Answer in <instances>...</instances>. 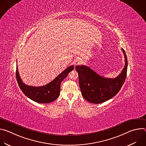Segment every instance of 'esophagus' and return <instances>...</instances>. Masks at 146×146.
<instances>
[{"instance_id":"34e87169","label":"esophagus","mask_w":146,"mask_h":146,"mask_svg":"<svg viewBox=\"0 0 146 146\" xmlns=\"http://www.w3.org/2000/svg\"><path fill=\"white\" fill-rule=\"evenodd\" d=\"M81 59L80 58H77L74 61H73V64L74 65H80L81 63Z\"/></svg>"}]
</instances>
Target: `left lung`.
I'll return each mask as SVG.
<instances>
[{
  "label": "left lung",
  "mask_w": 146,
  "mask_h": 146,
  "mask_svg": "<svg viewBox=\"0 0 146 146\" xmlns=\"http://www.w3.org/2000/svg\"><path fill=\"white\" fill-rule=\"evenodd\" d=\"M122 50L125 56V66L121 73L114 78L102 77L87 66H76L80 90L86 100L92 103H101L111 99L119 92L126 79L128 68L127 55L123 48Z\"/></svg>",
  "instance_id": "left-lung-1"
}]
</instances>
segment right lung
Instances as JSON below:
<instances>
[{
    "label": "right lung",
    "instance_id": "obj_1",
    "mask_svg": "<svg viewBox=\"0 0 146 146\" xmlns=\"http://www.w3.org/2000/svg\"><path fill=\"white\" fill-rule=\"evenodd\" d=\"M73 69V65L67 68L48 84L41 87H33L25 84L19 76L17 65L15 75L20 89L28 98L39 103H48L54 101L59 97L61 82Z\"/></svg>",
    "mask_w": 146,
    "mask_h": 146
}]
</instances>
